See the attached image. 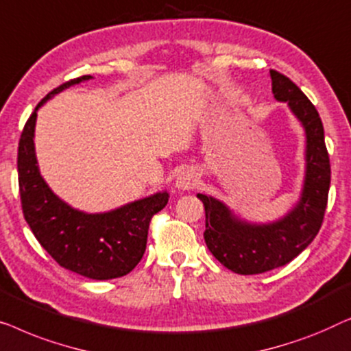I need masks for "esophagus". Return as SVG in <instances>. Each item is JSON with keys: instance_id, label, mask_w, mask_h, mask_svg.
<instances>
[{"instance_id": "34e87169", "label": "esophagus", "mask_w": 351, "mask_h": 351, "mask_svg": "<svg viewBox=\"0 0 351 351\" xmlns=\"http://www.w3.org/2000/svg\"><path fill=\"white\" fill-rule=\"evenodd\" d=\"M199 181V178H197V173L192 170H184L182 173L178 176V181H176V187L181 191H187V189H192V187L195 186V182Z\"/></svg>"}]
</instances>
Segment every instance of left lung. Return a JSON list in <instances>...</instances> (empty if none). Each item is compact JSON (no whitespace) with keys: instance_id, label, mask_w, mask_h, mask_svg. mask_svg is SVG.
I'll return each instance as SVG.
<instances>
[{"instance_id":"left-lung-1","label":"left lung","mask_w":351,"mask_h":351,"mask_svg":"<svg viewBox=\"0 0 351 351\" xmlns=\"http://www.w3.org/2000/svg\"><path fill=\"white\" fill-rule=\"evenodd\" d=\"M276 100L286 101L307 135V170L299 204L272 224H250L232 215L223 202L197 194L205 206V243L232 272L256 275L291 263L312 243L322 229L330 184L329 154L323 122L313 103L281 73L270 70Z\"/></svg>"}]
</instances>
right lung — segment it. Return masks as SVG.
<instances>
[{
  "instance_id": "right-lung-1",
  "label": "right lung",
  "mask_w": 351,
  "mask_h": 351,
  "mask_svg": "<svg viewBox=\"0 0 351 351\" xmlns=\"http://www.w3.org/2000/svg\"><path fill=\"white\" fill-rule=\"evenodd\" d=\"M90 77L71 79L53 88L28 117L19 141V191L23 218L58 265L92 280H111L132 272L140 263L152 216L167 205L169 194L159 192L110 213L88 215L71 208L49 189L34 156L36 111L56 93Z\"/></svg>"
}]
</instances>
